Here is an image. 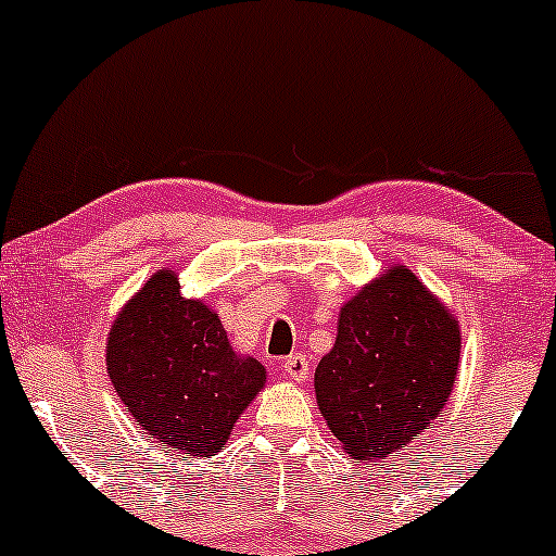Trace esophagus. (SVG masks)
I'll use <instances>...</instances> for the list:
<instances>
[{
    "mask_svg": "<svg viewBox=\"0 0 556 556\" xmlns=\"http://www.w3.org/2000/svg\"><path fill=\"white\" fill-rule=\"evenodd\" d=\"M282 369L292 382H306L308 375H311V364H308V358L303 356V353H295V356H290L288 362L282 364Z\"/></svg>",
    "mask_w": 556,
    "mask_h": 556,
    "instance_id": "1",
    "label": "esophagus"
}]
</instances>
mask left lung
Masks as SVG:
<instances>
[{
  "label": "left lung",
  "mask_w": 556,
  "mask_h": 556,
  "mask_svg": "<svg viewBox=\"0 0 556 556\" xmlns=\"http://www.w3.org/2000/svg\"><path fill=\"white\" fill-rule=\"evenodd\" d=\"M462 329L412 268L386 266L343 303L316 404L351 459H386L430 430L459 377Z\"/></svg>",
  "instance_id": "1"
}]
</instances>
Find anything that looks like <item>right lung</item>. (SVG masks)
Listing matches in <instances>:
<instances>
[{"instance_id": "obj_1", "label": "right lung", "mask_w": 556, "mask_h": 556, "mask_svg": "<svg viewBox=\"0 0 556 556\" xmlns=\"http://www.w3.org/2000/svg\"><path fill=\"white\" fill-rule=\"evenodd\" d=\"M105 364L144 435L181 459L216 456L266 388L264 364L231 348L216 311L181 295L170 268H157L115 314Z\"/></svg>"}]
</instances>
